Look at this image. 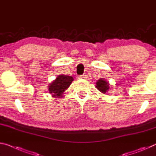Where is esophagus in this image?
I'll return each instance as SVG.
<instances>
[{
	"label": "esophagus",
	"mask_w": 156,
	"mask_h": 156,
	"mask_svg": "<svg viewBox=\"0 0 156 156\" xmlns=\"http://www.w3.org/2000/svg\"><path fill=\"white\" fill-rule=\"evenodd\" d=\"M79 78H80V79H87V76L85 75V74H83V75L80 76H79Z\"/></svg>",
	"instance_id": "34e87169"
}]
</instances>
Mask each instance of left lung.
<instances>
[{"mask_svg":"<svg viewBox=\"0 0 156 156\" xmlns=\"http://www.w3.org/2000/svg\"><path fill=\"white\" fill-rule=\"evenodd\" d=\"M96 87L98 90L101 91V92H102L103 94H105L106 91L109 90V88H110L109 84H108L105 80H103V79H102V78L99 79V80L96 82Z\"/></svg>","mask_w":156,"mask_h":156,"instance_id":"left-lung-1","label":"left lung"}]
</instances>
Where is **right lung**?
I'll list each match as a JSON object with an SVG mask.
<instances>
[{"label": "right lung", "mask_w": 156, "mask_h": 156, "mask_svg": "<svg viewBox=\"0 0 156 156\" xmlns=\"http://www.w3.org/2000/svg\"><path fill=\"white\" fill-rule=\"evenodd\" d=\"M73 80V78L71 76L65 75L58 76L55 80L48 86L49 92L57 97L62 96L63 92L69 87Z\"/></svg>", "instance_id": "add662e5"}]
</instances>
